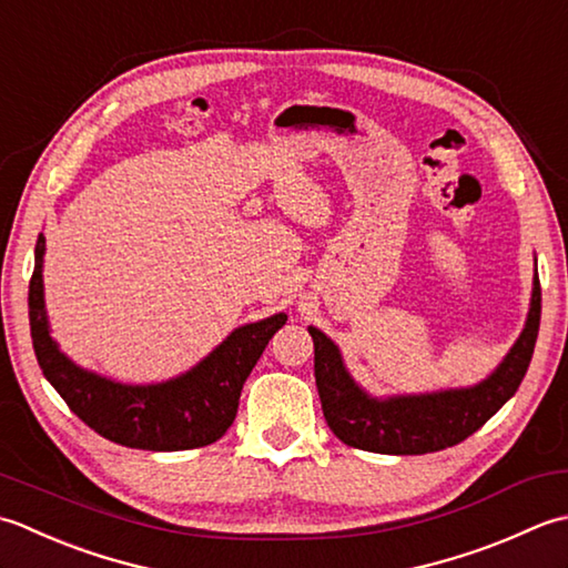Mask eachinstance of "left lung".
Returning a JSON list of instances; mask_svg holds the SVG:
<instances>
[{
  "mask_svg": "<svg viewBox=\"0 0 568 568\" xmlns=\"http://www.w3.org/2000/svg\"><path fill=\"white\" fill-rule=\"evenodd\" d=\"M539 316L541 288L535 272L525 328L488 377L468 387L389 397L369 395L345 367L338 345L316 326H308L316 387L331 432L353 448L387 456H422L460 444L517 392L535 353Z\"/></svg>",
  "mask_w": 568,
  "mask_h": 568,
  "instance_id": "8db88e82",
  "label": "left lung"
}]
</instances>
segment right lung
<instances>
[{
	"label": "right lung",
	"instance_id": "obj_1",
	"mask_svg": "<svg viewBox=\"0 0 568 568\" xmlns=\"http://www.w3.org/2000/svg\"><path fill=\"white\" fill-rule=\"evenodd\" d=\"M37 264L29 284L33 353L43 377L90 429L110 442L142 450H186L217 442L235 422L240 392L286 314L237 326L203 361L176 377L132 385L68 357L51 335L43 298L45 237L37 240Z\"/></svg>",
	"mask_w": 568,
	"mask_h": 568
}]
</instances>
